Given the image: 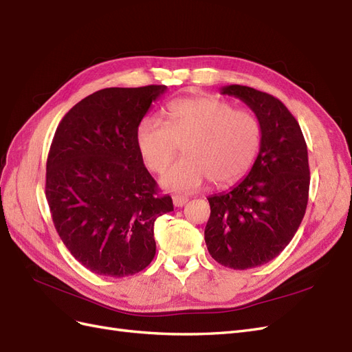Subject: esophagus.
Here are the masks:
<instances>
[{
	"label": "esophagus",
	"instance_id": "esophagus-1",
	"mask_svg": "<svg viewBox=\"0 0 352 352\" xmlns=\"http://www.w3.org/2000/svg\"><path fill=\"white\" fill-rule=\"evenodd\" d=\"M173 202H174V206L182 208V206H184L188 202V199L183 197V196H174L173 197Z\"/></svg>",
	"mask_w": 352,
	"mask_h": 352
}]
</instances>
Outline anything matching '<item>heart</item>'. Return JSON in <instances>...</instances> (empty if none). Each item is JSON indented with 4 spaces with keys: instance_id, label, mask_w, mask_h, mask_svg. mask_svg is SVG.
<instances>
[{
    "instance_id": "heart-1",
    "label": "heart",
    "mask_w": 352,
    "mask_h": 352,
    "mask_svg": "<svg viewBox=\"0 0 352 352\" xmlns=\"http://www.w3.org/2000/svg\"><path fill=\"white\" fill-rule=\"evenodd\" d=\"M263 129L255 113L233 109L212 96L179 98L165 109V122L146 116L137 126L135 142L146 166L160 174L183 144L184 157L160 178L164 188L190 193L206 178L230 184L254 165Z\"/></svg>"
}]
</instances>
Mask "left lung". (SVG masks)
<instances>
[{
  "instance_id": "left-lung-1",
  "label": "left lung",
  "mask_w": 352,
  "mask_h": 352,
  "mask_svg": "<svg viewBox=\"0 0 352 352\" xmlns=\"http://www.w3.org/2000/svg\"><path fill=\"white\" fill-rule=\"evenodd\" d=\"M221 93L254 110L263 137L243 182L208 197L205 242L221 265L248 270L280 255L298 232L308 204V150L298 120L278 98L245 85H227Z\"/></svg>"
}]
</instances>
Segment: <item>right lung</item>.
Wrapping results in <instances>:
<instances>
[{
	"label": "right lung",
	"instance_id": "obj_1",
	"mask_svg": "<svg viewBox=\"0 0 352 352\" xmlns=\"http://www.w3.org/2000/svg\"><path fill=\"white\" fill-rule=\"evenodd\" d=\"M165 85L104 88L58 124L47 159L45 196L62 242L98 276L125 277L156 254L157 217L174 210L138 153L137 126Z\"/></svg>",
	"mask_w": 352,
	"mask_h": 352
}]
</instances>
